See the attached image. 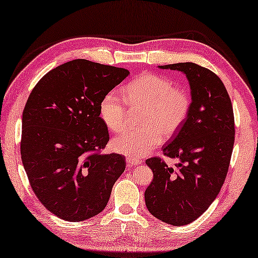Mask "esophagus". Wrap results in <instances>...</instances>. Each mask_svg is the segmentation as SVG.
<instances>
[{
	"mask_svg": "<svg viewBox=\"0 0 258 258\" xmlns=\"http://www.w3.org/2000/svg\"><path fill=\"white\" fill-rule=\"evenodd\" d=\"M126 162H127L130 165H139V164L142 163L141 160H138V158H131V157L126 158Z\"/></svg>",
	"mask_w": 258,
	"mask_h": 258,
	"instance_id": "obj_1",
	"label": "esophagus"
}]
</instances>
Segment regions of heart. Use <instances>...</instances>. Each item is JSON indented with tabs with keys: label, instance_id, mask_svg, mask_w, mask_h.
<instances>
[{
	"label": "heart",
	"instance_id": "b5f03b06",
	"mask_svg": "<svg viewBox=\"0 0 258 258\" xmlns=\"http://www.w3.org/2000/svg\"><path fill=\"white\" fill-rule=\"evenodd\" d=\"M125 102L108 92L100 103V116L108 130L120 133L127 127L131 112L139 113L142 128L124 133L112 142L114 151L140 158L176 135L188 118L191 96L184 87L154 73H144L124 87ZM129 108L127 109V107Z\"/></svg>",
	"mask_w": 258,
	"mask_h": 258
}]
</instances>
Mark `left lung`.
I'll return each mask as SVG.
<instances>
[{
  "mask_svg": "<svg viewBox=\"0 0 258 258\" xmlns=\"http://www.w3.org/2000/svg\"><path fill=\"white\" fill-rule=\"evenodd\" d=\"M183 72L191 93L188 118L163 154L176 158L168 166L163 158H147L154 178L145 190L153 216L174 226L187 225L204 213L220 193L231 163L235 123L226 87L211 70L195 63L162 65Z\"/></svg>",
  "mask_w": 258,
  "mask_h": 258,
  "instance_id": "1",
  "label": "left lung"
}]
</instances>
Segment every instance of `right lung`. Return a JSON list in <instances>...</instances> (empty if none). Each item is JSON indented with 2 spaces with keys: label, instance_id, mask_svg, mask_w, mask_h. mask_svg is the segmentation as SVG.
Listing matches in <instances>:
<instances>
[{
  "label": "right lung",
  "instance_id": "1",
  "mask_svg": "<svg viewBox=\"0 0 258 258\" xmlns=\"http://www.w3.org/2000/svg\"><path fill=\"white\" fill-rule=\"evenodd\" d=\"M127 70L73 59L37 82L22 116L21 158L34 194L46 210L69 222L100 214L125 157L102 154L109 141L100 103Z\"/></svg>",
  "mask_w": 258,
  "mask_h": 258
}]
</instances>
